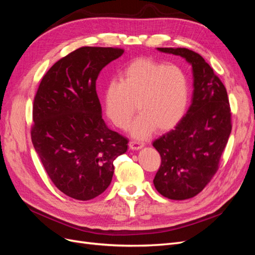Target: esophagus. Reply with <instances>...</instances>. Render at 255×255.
I'll list each match as a JSON object with an SVG mask.
<instances>
[{
  "instance_id": "1",
  "label": "esophagus",
  "mask_w": 255,
  "mask_h": 255,
  "mask_svg": "<svg viewBox=\"0 0 255 255\" xmlns=\"http://www.w3.org/2000/svg\"><path fill=\"white\" fill-rule=\"evenodd\" d=\"M143 145L144 144L142 142H138V141H134V140L129 141V143H128L129 149H132V150H140Z\"/></svg>"
}]
</instances>
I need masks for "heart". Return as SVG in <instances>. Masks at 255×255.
<instances>
[{
    "label": "heart",
    "instance_id": "b5f03b06",
    "mask_svg": "<svg viewBox=\"0 0 255 255\" xmlns=\"http://www.w3.org/2000/svg\"><path fill=\"white\" fill-rule=\"evenodd\" d=\"M188 99L189 84L181 68L139 58L123 69L119 81L113 80L106 85L103 109L116 128L125 129L137 106L140 115L129 130L142 139L155 128L166 132L176 127L186 112Z\"/></svg>",
    "mask_w": 255,
    "mask_h": 255
}]
</instances>
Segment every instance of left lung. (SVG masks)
<instances>
[{"label": "left lung", "mask_w": 255, "mask_h": 255, "mask_svg": "<svg viewBox=\"0 0 255 255\" xmlns=\"http://www.w3.org/2000/svg\"><path fill=\"white\" fill-rule=\"evenodd\" d=\"M186 59L192 67L191 105L177 126L153 141L161 164L153 183L161 196L186 200L210 183L232 130L228 92L212 67L185 48H157Z\"/></svg>", "instance_id": "obj_1"}]
</instances>
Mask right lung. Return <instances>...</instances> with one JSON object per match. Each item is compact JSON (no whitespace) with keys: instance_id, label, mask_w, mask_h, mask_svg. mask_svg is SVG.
<instances>
[{"instance_id":"add662e5","label":"right lung","mask_w":255,"mask_h":255,"mask_svg":"<svg viewBox=\"0 0 255 255\" xmlns=\"http://www.w3.org/2000/svg\"><path fill=\"white\" fill-rule=\"evenodd\" d=\"M122 49L83 47L56 61L44 74L33 105L34 148L53 184L87 201L110 186L114 160L128 139L102 119L96 81Z\"/></svg>"}]
</instances>
